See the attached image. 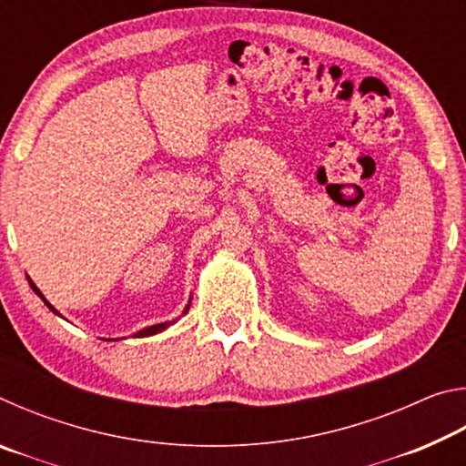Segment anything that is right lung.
<instances>
[{"label": "right lung", "mask_w": 466, "mask_h": 466, "mask_svg": "<svg viewBox=\"0 0 466 466\" xmlns=\"http://www.w3.org/2000/svg\"><path fill=\"white\" fill-rule=\"evenodd\" d=\"M28 283H30V288H33V291H35V294H36L38 298H41V299H43V302H45L46 306H49V309H51V310H53L55 314H59L57 310H55V309H53V306H51L49 302H46V298L43 296V291H41V289H38V288L35 286V281L28 278ZM188 309H191V302H188V304H187V309H185V312H183V314H187V312H188ZM59 317H61V314H59ZM172 322H175V320H168V322H160V325H152V327H146V329H141V330H137V333H136V335H133V337H149V335L162 333V330H167V329H168V327L172 325ZM108 341H110V339H108ZM116 341H119V339H116Z\"/></svg>", "instance_id": "right-lung-1"}]
</instances>
